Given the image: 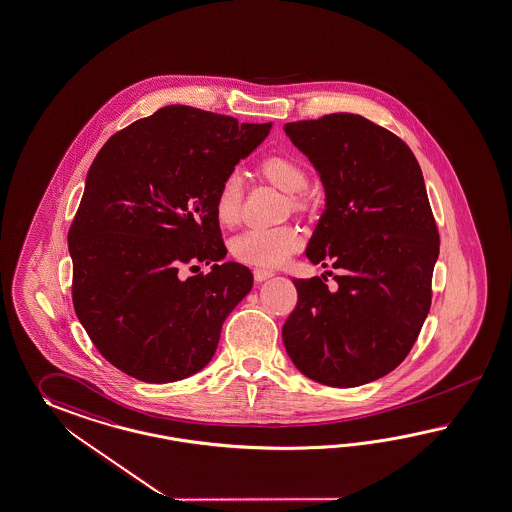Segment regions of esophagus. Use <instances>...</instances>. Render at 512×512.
Segmentation results:
<instances>
[{
	"mask_svg": "<svg viewBox=\"0 0 512 512\" xmlns=\"http://www.w3.org/2000/svg\"><path fill=\"white\" fill-rule=\"evenodd\" d=\"M253 277H255V281H257V283H262V281H266V279L274 277V272H270V270H261V268H257V270H253Z\"/></svg>",
	"mask_w": 512,
	"mask_h": 512,
	"instance_id": "1",
	"label": "esophagus"
}]
</instances>
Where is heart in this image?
Masks as SVG:
<instances>
[{"label": "heart", "instance_id": "b5f03b06", "mask_svg": "<svg viewBox=\"0 0 512 512\" xmlns=\"http://www.w3.org/2000/svg\"><path fill=\"white\" fill-rule=\"evenodd\" d=\"M262 175L283 192L292 194L290 205L298 211L309 207V198L303 192L309 185V174L305 166L290 155H270L262 161ZM244 198V179L238 172L225 175L214 196V214L222 225L237 224ZM300 233L290 227H253L240 233L231 242V251L238 261L257 268H277L290 259L300 248Z\"/></svg>", "mask_w": 512, "mask_h": 512}]
</instances>
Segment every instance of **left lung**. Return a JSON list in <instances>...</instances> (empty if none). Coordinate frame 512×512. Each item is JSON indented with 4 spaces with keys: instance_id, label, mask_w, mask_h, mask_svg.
<instances>
[{
    "instance_id": "left-lung-1",
    "label": "left lung",
    "mask_w": 512,
    "mask_h": 512,
    "mask_svg": "<svg viewBox=\"0 0 512 512\" xmlns=\"http://www.w3.org/2000/svg\"><path fill=\"white\" fill-rule=\"evenodd\" d=\"M325 190L307 257L338 287L292 279L298 305L283 325L288 357L327 387H361L409 355L431 307L437 224L409 146L359 114L285 124ZM325 279V275H322Z\"/></svg>"
}]
</instances>
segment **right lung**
Returning a JSON list of instances; mask_svg holds the SVG:
<instances>
[{"instance_id": "add662e5", "label": "right lung", "mask_w": 512, "mask_h": 512, "mask_svg": "<svg viewBox=\"0 0 512 512\" xmlns=\"http://www.w3.org/2000/svg\"><path fill=\"white\" fill-rule=\"evenodd\" d=\"M270 124L168 105L105 142L68 233L72 300L101 355L144 383L203 370L253 274L222 262L214 196ZM212 264L209 275L180 268Z\"/></svg>"}]
</instances>
